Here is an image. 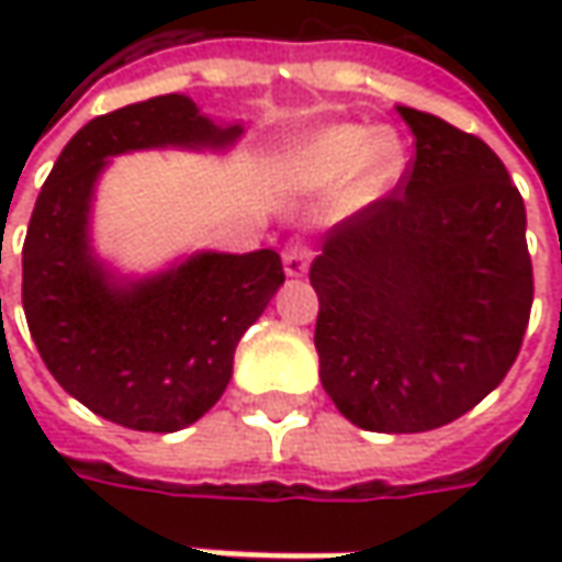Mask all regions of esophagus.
<instances>
[{
    "instance_id": "esophagus-1",
    "label": "esophagus",
    "mask_w": 562,
    "mask_h": 562,
    "mask_svg": "<svg viewBox=\"0 0 562 562\" xmlns=\"http://www.w3.org/2000/svg\"><path fill=\"white\" fill-rule=\"evenodd\" d=\"M310 262H313V249L310 247H303V244H291V247L284 249V271H288L291 278L306 274Z\"/></svg>"
}]
</instances>
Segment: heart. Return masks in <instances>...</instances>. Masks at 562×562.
<instances>
[{"instance_id": "obj_1", "label": "heart", "mask_w": 562, "mask_h": 562, "mask_svg": "<svg viewBox=\"0 0 562 562\" xmlns=\"http://www.w3.org/2000/svg\"><path fill=\"white\" fill-rule=\"evenodd\" d=\"M406 168L394 131L366 124H328L300 137L278 159V181L293 193H315L337 184L340 209H362L384 196Z\"/></svg>"}]
</instances>
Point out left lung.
Masks as SVG:
<instances>
[{"instance_id": "8db88e82", "label": "left lung", "mask_w": 562, "mask_h": 562, "mask_svg": "<svg viewBox=\"0 0 562 562\" xmlns=\"http://www.w3.org/2000/svg\"><path fill=\"white\" fill-rule=\"evenodd\" d=\"M416 137L400 184L315 256L322 387L366 431L460 419L504 381L531 313L526 205L497 153L397 105Z\"/></svg>"}]
</instances>
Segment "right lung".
Returning <instances> with one entry per match:
<instances>
[{
    "instance_id": "obj_1",
    "label": "right lung",
    "mask_w": 562,
    "mask_h": 562,
    "mask_svg": "<svg viewBox=\"0 0 562 562\" xmlns=\"http://www.w3.org/2000/svg\"><path fill=\"white\" fill-rule=\"evenodd\" d=\"M240 134V124H215L178 93L134 102L83 124L36 196L21 259L27 328L55 381L102 419L168 435L205 416L284 269L274 249L196 252L121 284L90 249L99 171L131 149H225Z\"/></svg>"
}]
</instances>
